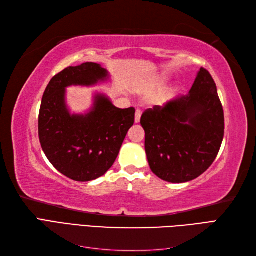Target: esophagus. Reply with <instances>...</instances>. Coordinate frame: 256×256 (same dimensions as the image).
Instances as JSON below:
<instances>
[{"mask_svg": "<svg viewBox=\"0 0 256 256\" xmlns=\"http://www.w3.org/2000/svg\"><path fill=\"white\" fill-rule=\"evenodd\" d=\"M141 116H142V111L141 110H136V122H140V120H141Z\"/></svg>", "mask_w": 256, "mask_h": 256, "instance_id": "obj_1", "label": "esophagus"}]
</instances>
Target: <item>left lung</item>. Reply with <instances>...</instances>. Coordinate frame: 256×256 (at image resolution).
I'll use <instances>...</instances> for the list:
<instances>
[{
  "label": "left lung",
  "instance_id": "8db88e82",
  "mask_svg": "<svg viewBox=\"0 0 256 256\" xmlns=\"http://www.w3.org/2000/svg\"><path fill=\"white\" fill-rule=\"evenodd\" d=\"M141 125L154 174L174 184L202 175L218 156L224 136V112L212 74L200 68L188 95L147 109Z\"/></svg>",
  "mask_w": 256,
  "mask_h": 256
}]
</instances>
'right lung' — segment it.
Wrapping results in <instances>:
<instances>
[{"instance_id":"1","label":"right lung","mask_w":256,"mask_h":256,"mask_svg":"<svg viewBox=\"0 0 256 256\" xmlns=\"http://www.w3.org/2000/svg\"><path fill=\"white\" fill-rule=\"evenodd\" d=\"M106 76V69L96 63L67 67L53 76L44 92L38 116L42 148L60 173L76 182L104 175L134 124V108L118 109L102 95L96 96L90 113L69 114L65 88L95 84Z\"/></svg>"}]
</instances>
